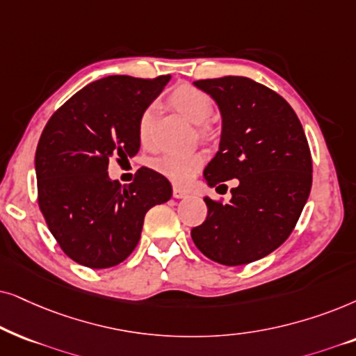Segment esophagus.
Segmentation results:
<instances>
[{
	"instance_id": "obj_1",
	"label": "esophagus",
	"mask_w": 356,
	"mask_h": 356,
	"mask_svg": "<svg viewBox=\"0 0 356 356\" xmlns=\"http://www.w3.org/2000/svg\"><path fill=\"white\" fill-rule=\"evenodd\" d=\"M172 195H174V198H184L187 195V192L181 187H174L172 188Z\"/></svg>"
}]
</instances>
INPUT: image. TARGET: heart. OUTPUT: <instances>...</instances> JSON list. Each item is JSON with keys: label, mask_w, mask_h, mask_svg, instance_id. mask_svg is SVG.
Returning <instances> with one entry per match:
<instances>
[{"label": "heart", "mask_w": 356, "mask_h": 356, "mask_svg": "<svg viewBox=\"0 0 356 356\" xmlns=\"http://www.w3.org/2000/svg\"><path fill=\"white\" fill-rule=\"evenodd\" d=\"M169 106L179 112L187 120L198 123L203 135L211 134V127L205 122L213 111L211 97L202 89L191 84H179L168 96ZM151 127H153V108L146 107L138 118V138L143 145H149ZM203 164V154L192 153H164L154 161V168L175 184H186L191 181Z\"/></svg>", "instance_id": "obj_1"}]
</instances>
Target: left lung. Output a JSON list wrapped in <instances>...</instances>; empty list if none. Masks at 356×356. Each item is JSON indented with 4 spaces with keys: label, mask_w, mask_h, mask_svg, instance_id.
<instances>
[{
    "label": "left lung",
    "mask_w": 356,
    "mask_h": 356,
    "mask_svg": "<svg viewBox=\"0 0 356 356\" xmlns=\"http://www.w3.org/2000/svg\"><path fill=\"white\" fill-rule=\"evenodd\" d=\"M222 117L220 151L203 170L208 187L231 188V200L205 197L207 220L192 227L198 250L221 265H244L273 252L295 229L312 184L305 130L290 104L244 76L193 83Z\"/></svg>",
    "instance_id": "8db88e82"
}]
</instances>
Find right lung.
<instances>
[{
	"mask_svg": "<svg viewBox=\"0 0 356 356\" xmlns=\"http://www.w3.org/2000/svg\"><path fill=\"white\" fill-rule=\"evenodd\" d=\"M169 79L107 76L71 96L42 131L37 202L61 250L84 267L123 262L138 244L146 211L172 195L168 179L149 168L129 186L107 174L112 158L138 153L140 113Z\"/></svg>",
	"mask_w": 356,
	"mask_h": 356,
	"instance_id": "obj_1",
	"label": "right lung"
}]
</instances>
